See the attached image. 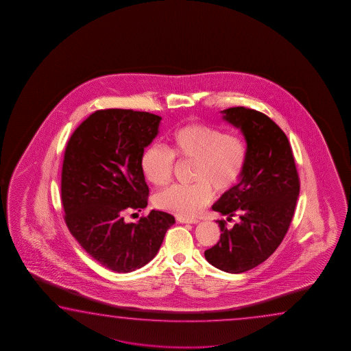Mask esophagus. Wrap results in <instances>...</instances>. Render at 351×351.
Instances as JSON below:
<instances>
[{"instance_id":"34e87169","label":"esophagus","mask_w":351,"mask_h":351,"mask_svg":"<svg viewBox=\"0 0 351 351\" xmlns=\"http://www.w3.org/2000/svg\"><path fill=\"white\" fill-rule=\"evenodd\" d=\"M177 221L180 223H199L197 219H188V217H177Z\"/></svg>"}]
</instances>
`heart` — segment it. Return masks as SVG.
Wrapping results in <instances>:
<instances>
[{"mask_svg": "<svg viewBox=\"0 0 351 351\" xmlns=\"http://www.w3.org/2000/svg\"><path fill=\"white\" fill-rule=\"evenodd\" d=\"M169 149L151 145L141 156V171L147 182L165 186L171 182L174 157L193 160L191 185H173L155 197L157 208L168 213L193 217L208 205L213 189L226 193L243 176L248 149L243 137L227 135L225 131L205 124H189L171 135Z\"/></svg>", "mask_w": 351, "mask_h": 351, "instance_id": "obj_1", "label": "heart"}]
</instances>
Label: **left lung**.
Returning a JSON list of instances; mask_svg holds the SVG:
<instances>
[{
	"label": "left lung",
	"mask_w": 351,
	"mask_h": 351,
	"mask_svg": "<svg viewBox=\"0 0 351 351\" xmlns=\"http://www.w3.org/2000/svg\"><path fill=\"white\" fill-rule=\"evenodd\" d=\"M221 113L242 131L248 160L239 183L213 205L227 220L238 215L241 221L231 230L226 221H216L220 241L205 250V258L222 271L239 274L265 262L282 242L296 208L300 179L289 138L273 120L250 108Z\"/></svg>",
	"instance_id": "1"
}]
</instances>
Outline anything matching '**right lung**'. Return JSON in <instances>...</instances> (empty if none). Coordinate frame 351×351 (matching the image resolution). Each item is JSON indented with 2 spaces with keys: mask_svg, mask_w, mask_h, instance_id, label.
<instances>
[{
  "mask_svg": "<svg viewBox=\"0 0 351 351\" xmlns=\"http://www.w3.org/2000/svg\"><path fill=\"white\" fill-rule=\"evenodd\" d=\"M162 118L131 109H103L73 131L61 173V200L72 236L89 256L117 273H130L155 258L172 215L152 210L136 223L126 211L147 206L141 171L145 147Z\"/></svg>",
  "mask_w": 351,
  "mask_h": 351,
  "instance_id": "add662e5",
  "label": "right lung"
}]
</instances>
